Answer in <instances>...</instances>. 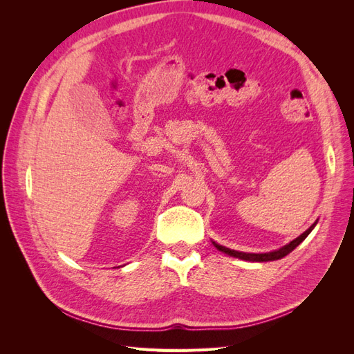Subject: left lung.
Here are the masks:
<instances>
[{"label":"left lung","instance_id":"8db88e82","mask_svg":"<svg viewBox=\"0 0 354 354\" xmlns=\"http://www.w3.org/2000/svg\"><path fill=\"white\" fill-rule=\"evenodd\" d=\"M317 224V221H315L312 226H310L303 234H299L298 238H295L294 241L289 242L288 245L282 246V248L276 250V251H272V252H264V254H251V252H241V251H234V250H230V248H226V246L223 245H218L216 242H212L214 246L216 248L224 254H227L230 257H234V259H241V260H245V261H259V263H264V261H274V260H279V259H283L285 255H288L289 252H292L297 246L301 243L307 236L308 233L312 232L315 229V226Z\"/></svg>","mask_w":354,"mask_h":354}]
</instances>
